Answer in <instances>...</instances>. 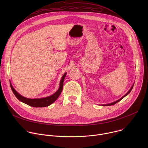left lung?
Here are the masks:
<instances>
[{
    "mask_svg": "<svg viewBox=\"0 0 148 148\" xmlns=\"http://www.w3.org/2000/svg\"><path fill=\"white\" fill-rule=\"evenodd\" d=\"M134 84H133L132 85V86L131 87V88H130V90L128 91V92L126 93V94H125L123 97H122L120 99H118V100H116V101H114V102H111V103H107V104H102V105H101V106H111V105H114V104H115L116 103H117V102H118L119 101H120L121 99H122L125 97H126V95H128L130 93V92L131 91V90H132V88H133V87H134Z\"/></svg>",
    "mask_w": 148,
    "mask_h": 148,
    "instance_id": "1",
    "label": "left lung"
}]
</instances>
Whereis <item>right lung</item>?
<instances>
[{
  "label": "right lung",
  "mask_w": 148,
  "mask_h": 148,
  "mask_svg": "<svg viewBox=\"0 0 148 148\" xmlns=\"http://www.w3.org/2000/svg\"><path fill=\"white\" fill-rule=\"evenodd\" d=\"M67 74V73H64V75H63L61 77V79L60 82V86L58 90L54 93L53 94L51 95L50 96L45 97V98H34V99H31L29 98L25 97L22 96V95H20L18 94L15 89L13 88L12 86L11 82H10V85L11 89L16 96V97L21 102H22L29 106L33 107H46L49 106L50 105L53 103L60 96L62 90V87H63V82H64V78L66 77V75Z\"/></svg>",
  "instance_id": "add662e5"
}]
</instances>
